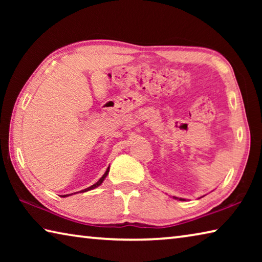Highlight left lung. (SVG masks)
Instances as JSON below:
<instances>
[{
    "mask_svg": "<svg viewBox=\"0 0 262 262\" xmlns=\"http://www.w3.org/2000/svg\"><path fill=\"white\" fill-rule=\"evenodd\" d=\"M173 199H177V200H179V201H185V199H181V198H176V196H173Z\"/></svg>",
    "mask_w": 262,
    "mask_h": 262,
    "instance_id": "1",
    "label": "left lung"
}]
</instances>
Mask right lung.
<instances>
[{"label":"right lung","instance_id":"right-lung-1","mask_svg":"<svg viewBox=\"0 0 262 262\" xmlns=\"http://www.w3.org/2000/svg\"><path fill=\"white\" fill-rule=\"evenodd\" d=\"M108 172H110V166L107 167V170H106V172H105V173L103 174V177H101V178L98 180V181H97V183L96 184H94V185H92V186H90V187H88V188H85V189H82L81 190V193H84V192H88V190H91V189H95L96 187H98V186H100L101 184H103V181L105 180V178H106V177H107V174H108ZM69 195L70 194H66V195H62V196H63V198H66V196H69Z\"/></svg>","mask_w":262,"mask_h":262}]
</instances>
